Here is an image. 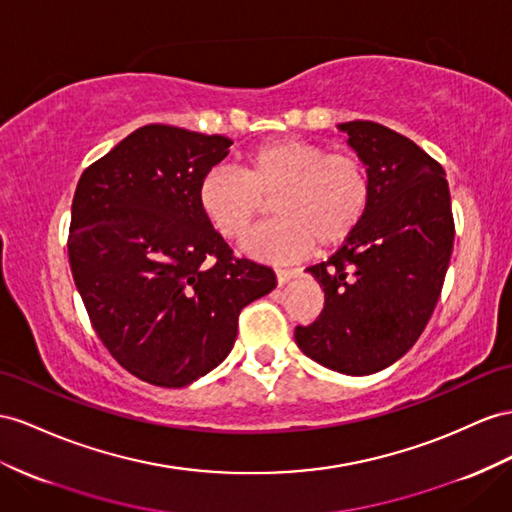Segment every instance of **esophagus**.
<instances>
[{"label": "esophagus", "instance_id": "34e87169", "mask_svg": "<svg viewBox=\"0 0 512 512\" xmlns=\"http://www.w3.org/2000/svg\"><path fill=\"white\" fill-rule=\"evenodd\" d=\"M274 272H277V283L279 285L290 283L294 277H298V270H290V268H277Z\"/></svg>", "mask_w": 512, "mask_h": 512}]
</instances>
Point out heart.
Listing matches in <instances>:
<instances>
[{"label":"heart","instance_id":"b5f03b06","mask_svg":"<svg viewBox=\"0 0 512 512\" xmlns=\"http://www.w3.org/2000/svg\"><path fill=\"white\" fill-rule=\"evenodd\" d=\"M279 218L255 231L244 251L264 259L307 255L320 242L333 248L357 231L372 199V177L359 155L318 142L281 138L246 155L242 173L212 168L199 181V207L214 229L242 240L266 212Z\"/></svg>","mask_w":512,"mask_h":512}]
</instances>
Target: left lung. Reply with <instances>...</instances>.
Here are the masks:
<instances>
[{
  "instance_id": "left-lung-1",
  "label": "left lung",
  "mask_w": 512,
  "mask_h": 512,
  "mask_svg": "<svg viewBox=\"0 0 512 512\" xmlns=\"http://www.w3.org/2000/svg\"><path fill=\"white\" fill-rule=\"evenodd\" d=\"M337 127L370 170L372 199L344 246L307 268L324 309L294 337L324 368L365 376L396 363L426 329L448 272L454 218L443 166L413 140L372 121Z\"/></svg>"
}]
</instances>
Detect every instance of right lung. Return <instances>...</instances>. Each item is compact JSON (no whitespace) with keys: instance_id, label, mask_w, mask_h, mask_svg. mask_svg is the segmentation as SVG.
I'll list each match as a JSON object with an SVG mask.
<instances>
[{"instance_id":"right-lung-1","label":"right lung","mask_w":512,"mask_h":512,"mask_svg":"<svg viewBox=\"0 0 512 512\" xmlns=\"http://www.w3.org/2000/svg\"><path fill=\"white\" fill-rule=\"evenodd\" d=\"M231 140L144 125L90 164L71 205L69 264L99 339L127 372L186 387L225 361L240 311L277 287L199 207Z\"/></svg>"}]
</instances>
